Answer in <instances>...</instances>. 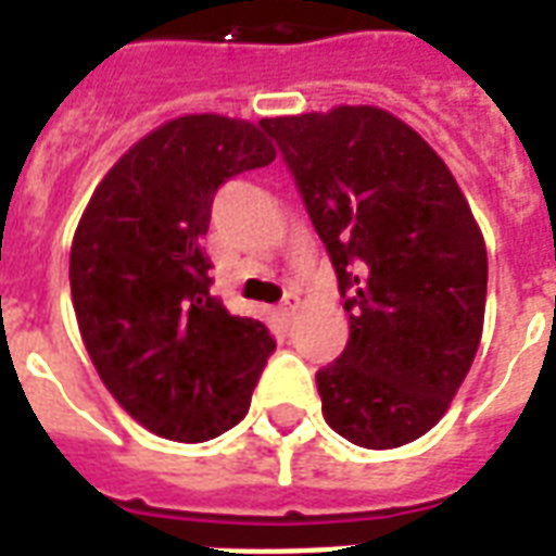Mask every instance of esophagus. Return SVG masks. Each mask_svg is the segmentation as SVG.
Here are the masks:
<instances>
[{
	"mask_svg": "<svg viewBox=\"0 0 556 556\" xmlns=\"http://www.w3.org/2000/svg\"><path fill=\"white\" fill-rule=\"evenodd\" d=\"M298 306H300L298 294H286V300L279 303V315H282V318H291V315L298 312Z\"/></svg>",
	"mask_w": 556,
	"mask_h": 556,
	"instance_id": "obj_1",
	"label": "esophagus"
}]
</instances>
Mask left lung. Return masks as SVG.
I'll return each mask as SVG.
<instances>
[{"label":"left lung","mask_w":556,"mask_h":556,"mask_svg":"<svg viewBox=\"0 0 556 556\" xmlns=\"http://www.w3.org/2000/svg\"><path fill=\"white\" fill-rule=\"evenodd\" d=\"M339 277L351 339L318 371L348 442H415L466 380L483 336L486 244L439 152L377 105L265 117Z\"/></svg>","instance_id":"obj_1"}]
</instances>
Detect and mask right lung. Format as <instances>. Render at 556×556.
Masks as SVG:
<instances>
[{
	"mask_svg": "<svg viewBox=\"0 0 556 556\" xmlns=\"http://www.w3.org/2000/svg\"><path fill=\"white\" fill-rule=\"evenodd\" d=\"M277 159L262 123L182 114L102 176L70 247V291L93 368L150 433L205 442L250 409L274 351L262 320L208 291L212 200L229 176Z\"/></svg>",
	"mask_w": 556,
	"mask_h": 556,
	"instance_id": "add662e5",
	"label": "right lung"
}]
</instances>
